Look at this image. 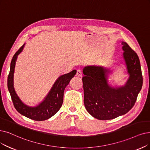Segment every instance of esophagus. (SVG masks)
Segmentation results:
<instances>
[{
    "mask_svg": "<svg viewBox=\"0 0 150 150\" xmlns=\"http://www.w3.org/2000/svg\"><path fill=\"white\" fill-rule=\"evenodd\" d=\"M76 76L77 77H82V71L79 69L77 70V73H76Z\"/></svg>",
    "mask_w": 150,
    "mask_h": 150,
    "instance_id": "esophagus-1",
    "label": "esophagus"
}]
</instances>
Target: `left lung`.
<instances>
[{
  "instance_id": "8db88e82",
  "label": "left lung",
  "mask_w": 150,
  "mask_h": 150,
  "mask_svg": "<svg viewBox=\"0 0 150 150\" xmlns=\"http://www.w3.org/2000/svg\"><path fill=\"white\" fill-rule=\"evenodd\" d=\"M122 54L129 78L125 84L112 87L108 83L110 69L101 66H86L82 77L84 105L87 111L99 120H109L126 114L137 100L143 84L140 59L125 42Z\"/></svg>"
}]
</instances>
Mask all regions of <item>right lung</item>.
<instances>
[{"mask_svg":"<svg viewBox=\"0 0 150 150\" xmlns=\"http://www.w3.org/2000/svg\"><path fill=\"white\" fill-rule=\"evenodd\" d=\"M25 44L22 45L13 55L10 63V73L7 79V86L11 100L15 109L21 115L34 121H42L52 117L60 109L63 101L64 91L71 79L76 74V70L62 75L56 80L49 93L44 100L35 106H30L24 103L16 94L13 86L14 71L18 55L23 51Z\"/></svg>","mask_w":150,"mask_h":150,"instance_id":"right-lung-1","label":"right lung"}]
</instances>
